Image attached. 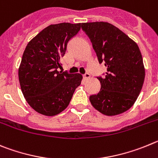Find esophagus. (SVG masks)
Instances as JSON below:
<instances>
[{
    "instance_id": "esophagus-1",
    "label": "esophagus",
    "mask_w": 158,
    "mask_h": 158,
    "mask_svg": "<svg viewBox=\"0 0 158 158\" xmlns=\"http://www.w3.org/2000/svg\"><path fill=\"white\" fill-rule=\"evenodd\" d=\"M84 78L86 79H88L90 78V74L89 73V72H86V73L84 74Z\"/></svg>"
}]
</instances>
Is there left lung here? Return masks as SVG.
Segmentation results:
<instances>
[{
  "mask_svg": "<svg viewBox=\"0 0 158 158\" xmlns=\"http://www.w3.org/2000/svg\"><path fill=\"white\" fill-rule=\"evenodd\" d=\"M99 64L107 72L98 76L100 91L89 96L92 106L106 116L128 110L138 98L145 79V69L137 44L123 31L106 22L84 23Z\"/></svg>",
  "mask_w": 158,
  "mask_h": 158,
  "instance_id": "1",
  "label": "left lung"
}]
</instances>
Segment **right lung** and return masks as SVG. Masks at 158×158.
Here are the masks:
<instances>
[{"label": "right lung", "instance_id": "obj_1", "mask_svg": "<svg viewBox=\"0 0 158 158\" xmlns=\"http://www.w3.org/2000/svg\"><path fill=\"white\" fill-rule=\"evenodd\" d=\"M81 23H61L42 30L27 44L19 69L24 98L36 112L55 116L70 103L81 84L80 74L58 72L69 41L76 36Z\"/></svg>", "mask_w": 158, "mask_h": 158}]
</instances>
